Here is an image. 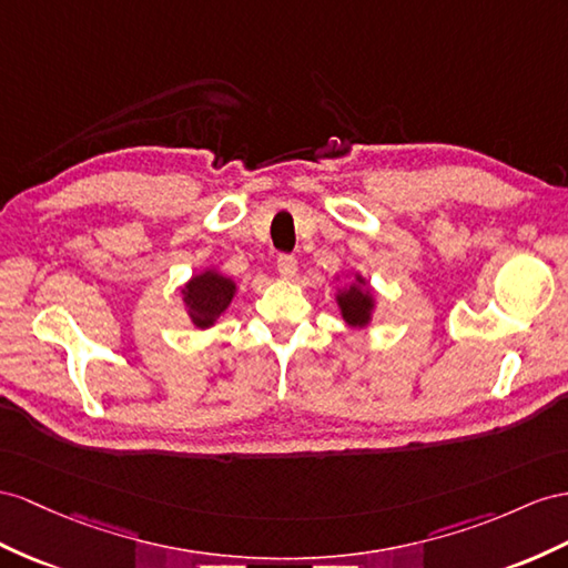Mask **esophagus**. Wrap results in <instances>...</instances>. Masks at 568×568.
<instances>
[{
    "label": "esophagus",
    "mask_w": 568,
    "mask_h": 568,
    "mask_svg": "<svg viewBox=\"0 0 568 568\" xmlns=\"http://www.w3.org/2000/svg\"><path fill=\"white\" fill-rule=\"evenodd\" d=\"M278 273L283 278H295L297 275V258L290 256V254H281L278 256Z\"/></svg>",
    "instance_id": "34e87169"
}]
</instances>
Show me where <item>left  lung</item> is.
Segmentation results:
<instances>
[{
	"mask_svg": "<svg viewBox=\"0 0 568 568\" xmlns=\"http://www.w3.org/2000/svg\"><path fill=\"white\" fill-rule=\"evenodd\" d=\"M336 302L341 307V314L345 318L347 326L362 328L372 322V312H374V295L367 285V281L362 275H355V281L338 290Z\"/></svg>",
	"mask_w": 568,
	"mask_h": 568,
	"instance_id": "obj_1",
	"label": "left lung"
}]
</instances>
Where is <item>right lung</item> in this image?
<instances>
[{
	"label": "right lung",
	"instance_id": "1",
	"mask_svg": "<svg viewBox=\"0 0 568 568\" xmlns=\"http://www.w3.org/2000/svg\"><path fill=\"white\" fill-rule=\"evenodd\" d=\"M235 293V281L215 268H206L182 287V300L192 324L196 328H211L225 314Z\"/></svg>",
	"mask_w": 568,
	"mask_h": 568
}]
</instances>
